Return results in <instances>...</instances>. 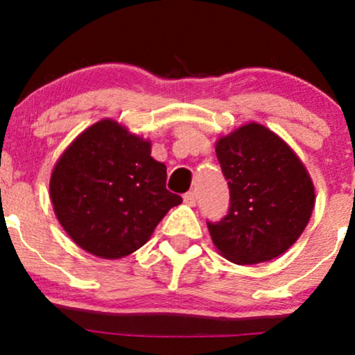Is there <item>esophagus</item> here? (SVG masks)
I'll return each mask as SVG.
<instances>
[{
  "mask_svg": "<svg viewBox=\"0 0 355 355\" xmlns=\"http://www.w3.org/2000/svg\"><path fill=\"white\" fill-rule=\"evenodd\" d=\"M184 203H187L189 207L196 205V203H197L196 192H187V193H184Z\"/></svg>",
  "mask_w": 355,
  "mask_h": 355,
  "instance_id": "obj_1",
  "label": "esophagus"
}]
</instances>
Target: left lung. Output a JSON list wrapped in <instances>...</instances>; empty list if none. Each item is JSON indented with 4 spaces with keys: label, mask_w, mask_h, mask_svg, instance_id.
<instances>
[{
    "label": "left lung",
    "mask_w": 355,
    "mask_h": 355,
    "mask_svg": "<svg viewBox=\"0 0 355 355\" xmlns=\"http://www.w3.org/2000/svg\"><path fill=\"white\" fill-rule=\"evenodd\" d=\"M230 186V210L207 223L226 260L254 265L284 254L312 216L315 187L293 148L265 125L249 123L216 140Z\"/></svg>",
    "instance_id": "left-lung-1"
}]
</instances>
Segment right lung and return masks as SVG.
Here are the masks:
<instances>
[{
  "label": "right lung",
  "mask_w": 355,
  "mask_h": 355,
  "mask_svg": "<svg viewBox=\"0 0 355 355\" xmlns=\"http://www.w3.org/2000/svg\"><path fill=\"white\" fill-rule=\"evenodd\" d=\"M150 140L114 119L77 135L53 168V210L80 249L106 260L140 249L182 198L166 189V166Z\"/></svg>",
  "instance_id": "obj_1"
}]
</instances>
